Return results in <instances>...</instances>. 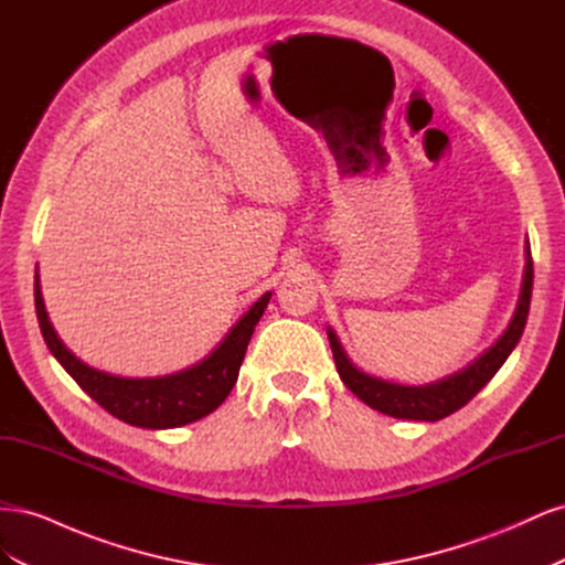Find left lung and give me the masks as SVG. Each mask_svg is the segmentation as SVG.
Listing matches in <instances>:
<instances>
[{
  "label": "left lung",
  "instance_id": "left-lung-1",
  "mask_svg": "<svg viewBox=\"0 0 565 565\" xmlns=\"http://www.w3.org/2000/svg\"><path fill=\"white\" fill-rule=\"evenodd\" d=\"M525 249H527L525 252L527 259H525L516 313L511 318L507 332L498 339V344H494L490 351H486L478 361H473L467 370H461L452 374V377L429 386L388 384L382 380L367 377L365 372L353 367L344 349H341L337 334L328 330L334 365L341 382H344L365 405L398 419L438 422L443 417L457 413L459 407H465L476 393L481 391L494 374H498V370L504 365L509 353L514 351V347L519 344V339L523 334L527 311H530V295H533V259H530V245Z\"/></svg>",
  "mask_w": 565,
  "mask_h": 565
}]
</instances>
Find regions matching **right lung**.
<instances>
[{
	"instance_id": "right-lung-1",
	"label": "right lung",
	"mask_w": 565,
	"mask_h": 565,
	"mask_svg": "<svg viewBox=\"0 0 565 565\" xmlns=\"http://www.w3.org/2000/svg\"><path fill=\"white\" fill-rule=\"evenodd\" d=\"M268 299L270 292H266L235 322L228 337L200 365L179 374H169V377L125 380L84 365L79 358L65 349L56 330L51 328L40 289V276H35V309L49 351L56 355V361L65 367V372L100 407L108 409L119 422L143 426V429H174V426L191 424L207 417L226 401L237 382V372H241L252 332L264 316Z\"/></svg>"
}]
</instances>
